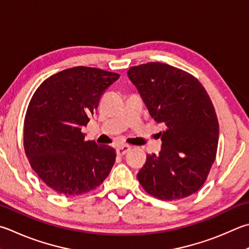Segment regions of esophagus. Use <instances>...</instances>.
<instances>
[{"instance_id": "esophagus-1", "label": "esophagus", "mask_w": 249, "mask_h": 249, "mask_svg": "<svg viewBox=\"0 0 249 249\" xmlns=\"http://www.w3.org/2000/svg\"><path fill=\"white\" fill-rule=\"evenodd\" d=\"M129 149H130L129 144H122V146H119L116 148V153L119 156H123L129 151Z\"/></svg>"}]
</instances>
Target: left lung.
I'll use <instances>...</instances> for the list:
<instances>
[{
  "mask_svg": "<svg viewBox=\"0 0 249 249\" xmlns=\"http://www.w3.org/2000/svg\"><path fill=\"white\" fill-rule=\"evenodd\" d=\"M151 117L163 123L159 155H147L137 174L149 195L178 200L193 195L209 175L219 142V122L212 101L195 76L159 62L130 67Z\"/></svg>",
  "mask_w": 249,
  "mask_h": 249,
  "instance_id": "left-lung-1",
  "label": "left lung"
}]
</instances>
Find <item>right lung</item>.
Here are the masks:
<instances>
[{
  "mask_svg": "<svg viewBox=\"0 0 249 249\" xmlns=\"http://www.w3.org/2000/svg\"><path fill=\"white\" fill-rule=\"evenodd\" d=\"M119 78L117 73L76 66L50 76L31 98L24 122L25 153L42 182L57 194L88 193L109 175L114 148L86 140L81 128Z\"/></svg>",
  "mask_w": 249,
  "mask_h": 249,
  "instance_id": "right-lung-1",
  "label": "right lung"
}]
</instances>
